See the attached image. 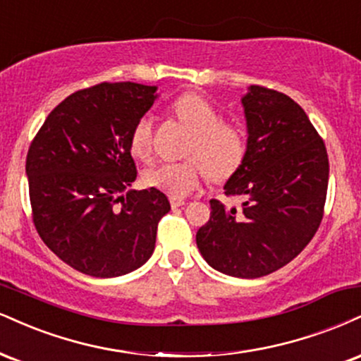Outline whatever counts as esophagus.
Returning <instances> with one entry per match:
<instances>
[{"label":"esophagus","mask_w":361,"mask_h":361,"mask_svg":"<svg viewBox=\"0 0 361 361\" xmlns=\"http://www.w3.org/2000/svg\"><path fill=\"white\" fill-rule=\"evenodd\" d=\"M169 203H171V208H178V207L185 205V200L183 198H176V197H169Z\"/></svg>","instance_id":"1"}]
</instances>
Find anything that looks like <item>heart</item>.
<instances>
[{
	"label": "heart",
	"instance_id": "heart-1",
	"mask_svg": "<svg viewBox=\"0 0 361 361\" xmlns=\"http://www.w3.org/2000/svg\"><path fill=\"white\" fill-rule=\"evenodd\" d=\"M173 116L192 131L186 156L181 163H159L142 173L149 188L169 195L186 197L197 190L208 171L216 180L230 178L247 156V134L238 123L222 119V112L203 94L186 92L176 97L169 107ZM154 124L149 116H142L133 126L129 151L134 158L147 161L153 154Z\"/></svg>",
	"mask_w": 361,
	"mask_h": 361
}]
</instances>
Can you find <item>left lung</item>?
Listing matches in <instances>:
<instances>
[{"label":"left lung","mask_w":361,"mask_h":361,"mask_svg":"<svg viewBox=\"0 0 361 361\" xmlns=\"http://www.w3.org/2000/svg\"><path fill=\"white\" fill-rule=\"evenodd\" d=\"M242 104L247 156L225 195L245 202L237 210L210 200L197 245L216 271L254 279L289 264L314 237L324 215L329 163L323 137L289 95L252 85Z\"/></svg>","instance_id":"8db88e82"}]
</instances>
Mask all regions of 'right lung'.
<instances>
[{"mask_svg": "<svg viewBox=\"0 0 361 361\" xmlns=\"http://www.w3.org/2000/svg\"><path fill=\"white\" fill-rule=\"evenodd\" d=\"M154 92L134 82L77 90L50 112L28 147L35 228L82 274L117 277L141 267L171 208L154 188L121 195L137 176L131 129L153 106Z\"/></svg>", "mask_w": 361, "mask_h": 361, "instance_id": "add662e5", "label": "right lung"}]
</instances>
